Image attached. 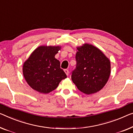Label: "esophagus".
Masks as SVG:
<instances>
[{
    "mask_svg": "<svg viewBox=\"0 0 133 133\" xmlns=\"http://www.w3.org/2000/svg\"><path fill=\"white\" fill-rule=\"evenodd\" d=\"M64 72L66 73V74L67 75V76H68V75H69V70H68V69H64Z\"/></svg>",
    "mask_w": 133,
    "mask_h": 133,
    "instance_id": "obj_1",
    "label": "esophagus"
}]
</instances>
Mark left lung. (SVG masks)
I'll list each match as a JSON object with an SVG mask.
<instances>
[{
	"instance_id": "obj_1",
	"label": "left lung",
	"mask_w": 133,
	"mask_h": 133,
	"mask_svg": "<svg viewBox=\"0 0 133 133\" xmlns=\"http://www.w3.org/2000/svg\"><path fill=\"white\" fill-rule=\"evenodd\" d=\"M76 68L71 73L73 82L86 94L98 92L108 82L110 62L97 48L85 43L77 48Z\"/></svg>"
}]
</instances>
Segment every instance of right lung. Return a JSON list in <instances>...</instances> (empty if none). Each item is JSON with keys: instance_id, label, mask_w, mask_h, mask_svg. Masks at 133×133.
<instances>
[{"instance_id": "add662e5", "label": "right lung", "mask_w": 133, "mask_h": 133, "mask_svg": "<svg viewBox=\"0 0 133 133\" xmlns=\"http://www.w3.org/2000/svg\"><path fill=\"white\" fill-rule=\"evenodd\" d=\"M60 46H41L32 52L23 65L24 77L29 86L47 94L54 90L62 79L67 78L55 55Z\"/></svg>"}]
</instances>
